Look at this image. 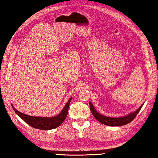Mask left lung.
Returning <instances> with one entry per match:
<instances>
[{
  "instance_id": "obj_1",
  "label": "left lung",
  "mask_w": 158,
  "mask_h": 158,
  "mask_svg": "<svg viewBox=\"0 0 158 158\" xmlns=\"http://www.w3.org/2000/svg\"><path fill=\"white\" fill-rule=\"evenodd\" d=\"M143 105L140 106L139 108L137 109L136 111L131 113L128 115L123 117H106L105 115H102L101 114L97 112L91 102H89V108L90 110L92 113V115L95 118L102 124H105L106 126H120L126 125L128 123L131 122L135 118V117L137 115V114L139 113V111L141 109Z\"/></svg>"
}]
</instances>
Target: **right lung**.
<instances>
[{
    "label": "right lung",
    "instance_id": "right-lung-1",
    "mask_svg": "<svg viewBox=\"0 0 158 158\" xmlns=\"http://www.w3.org/2000/svg\"><path fill=\"white\" fill-rule=\"evenodd\" d=\"M71 100L72 97L69 100V101L67 102L66 105L62 110V111L60 112L58 115L50 117L30 116L18 111V110H16V109L12 105L11 106L17 115L21 117V118L26 123H28L29 126H31V127L36 129L49 130L54 129L56 127H58V126L61 125L64 121L65 120L67 116V114H68L69 107Z\"/></svg>",
    "mask_w": 158,
    "mask_h": 158
}]
</instances>
